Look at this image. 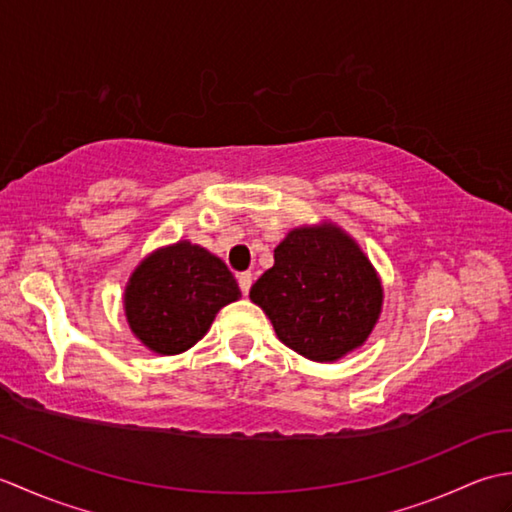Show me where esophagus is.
I'll use <instances>...</instances> for the list:
<instances>
[{
  "label": "esophagus",
  "instance_id": "34e87169",
  "mask_svg": "<svg viewBox=\"0 0 512 512\" xmlns=\"http://www.w3.org/2000/svg\"><path fill=\"white\" fill-rule=\"evenodd\" d=\"M237 284H239V290H242V295L246 297L250 292V286H253V275H250V273L237 275Z\"/></svg>",
  "mask_w": 512,
  "mask_h": 512
}]
</instances>
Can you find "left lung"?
I'll return each mask as SVG.
<instances>
[{"label":"left lung","instance_id":"8db88e82","mask_svg":"<svg viewBox=\"0 0 512 512\" xmlns=\"http://www.w3.org/2000/svg\"><path fill=\"white\" fill-rule=\"evenodd\" d=\"M279 341L317 363L361 347L383 308L367 255L332 222L299 226L275 248V266L250 288Z\"/></svg>","mask_w":512,"mask_h":512}]
</instances>
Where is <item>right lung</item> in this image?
Returning a JSON list of instances; mask_svg holds the SVG:
<instances>
[{
  "instance_id": "right-lung-1",
  "label": "right lung",
  "mask_w": 512,
  "mask_h": 512,
  "mask_svg": "<svg viewBox=\"0 0 512 512\" xmlns=\"http://www.w3.org/2000/svg\"><path fill=\"white\" fill-rule=\"evenodd\" d=\"M242 297L220 257L178 242L147 255L125 286V317L151 352H187L209 332L215 314Z\"/></svg>"
}]
</instances>
